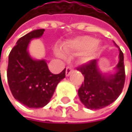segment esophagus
Returning a JSON list of instances; mask_svg holds the SVG:
<instances>
[{"label":"esophagus","instance_id":"34e87169","mask_svg":"<svg viewBox=\"0 0 132 132\" xmlns=\"http://www.w3.org/2000/svg\"><path fill=\"white\" fill-rule=\"evenodd\" d=\"M72 71V67H70V66H68L66 69V76H69L71 74Z\"/></svg>","mask_w":132,"mask_h":132}]
</instances>
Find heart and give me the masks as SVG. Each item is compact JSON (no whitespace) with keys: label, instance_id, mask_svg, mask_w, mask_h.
<instances>
[{"label":"heart","instance_id":"heart-1","mask_svg":"<svg viewBox=\"0 0 132 132\" xmlns=\"http://www.w3.org/2000/svg\"><path fill=\"white\" fill-rule=\"evenodd\" d=\"M101 48V43L89 36L76 37L72 40H68L63 45V50L66 53H80L79 60L83 63H88L93 60L97 56ZM55 53L60 57L64 56V53L61 50L56 49Z\"/></svg>","mask_w":132,"mask_h":132}]
</instances>
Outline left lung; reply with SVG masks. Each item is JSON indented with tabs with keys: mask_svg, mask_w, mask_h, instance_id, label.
Listing matches in <instances>:
<instances>
[{
	"mask_svg": "<svg viewBox=\"0 0 132 132\" xmlns=\"http://www.w3.org/2000/svg\"><path fill=\"white\" fill-rule=\"evenodd\" d=\"M116 47L118 45L114 42ZM119 63L112 74L102 73L98 66V60L79 66L77 70L84 76V83L78 90L81 102L89 109L106 107L115 102L122 92L125 80L124 56L119 48Z\"/></svg>",
	"mask_w": 132,
	"mask_h": 132,
	"instance_id": "8db88e82",
	"label": "left lung"
}]
</instances>
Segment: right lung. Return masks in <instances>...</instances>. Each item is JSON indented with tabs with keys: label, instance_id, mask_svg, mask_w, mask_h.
I'll return each mask as SVG.
<instances>
[{
	"label": "right lung",
	"instance_id": "obj_1",
	"mask_svg": "<svg viewBox=\"0 0 132 132\" xmlns=\"http://www.w3.org/2000/svg\"><path fill=\"white\" fill-rule=\"evenodd\" d=\"M44 31L35 30L20 37L8 58L7 76L11 93L16 100L31 109L47 105L56 86L66 76V69L53 74L45 60H35L29 53L30 40L41 37Z\"/></svg>",
	"mask_w": 132,
	"mask_h": 132
}]
</instances>
